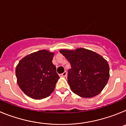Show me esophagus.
Masks as SVG:
<instances>
[{"mask_svg":"<svg viewBox=\"0 0 126 126\" xmlns=\"http://www.w3.org/2000/svg\"><path fill=\"white\" fill-rule=\"evenodd\" d=\"M67 74V73L66 71H64V73L60 74V76L61 77H66Z\"/></svg>","mask_w":126,"mask_h":126,"instance_id":"obj_1","label":"esophagus"}]
</instances>
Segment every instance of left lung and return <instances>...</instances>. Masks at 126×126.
<instances>
[{"instance_id": "8db88e82", "label": "left lung", "mask_w": 126, "mask_h": 126, "mask_svg": "<svg viewBox=\"0 0 126 126\" xmlns=\"http://www.w3.org/2000/svg\"><path fill=\"white\" fill-rule=\"evenodd\" d=\"M60 52L71 64L67 82L73 93L92 98L102 92L109 79V65L103 57L83 48Z\"/></svg>"}]
</instances>
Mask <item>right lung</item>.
<instances>
[{"label": "right lung", "instance_id": "add662e5", "mask_svg": "<svg viewBox=\"0 0 126 126\" xmlns=\"http://www.w3.org/2000/svg\"><path fill=\"white\" fill-rule=\"evenodd\" d=\"M54 53L46 50L38 51L23 58L16 68L19 86L33 99L48 96L59 79L52 63Z\"/></svg>", "mask_w": 126, "mask_h": 126}]
</instances>
